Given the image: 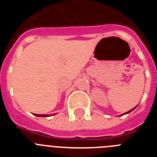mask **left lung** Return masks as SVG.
Instances as JSON below:
<instances>
[{"mask_svg":"<svg viewBox=\"0 0 157 157\" xmlns=\"http://www.w3.org/2000/svg\"><path fill=\"white\" fill-rule=\"evenodd\" d=\"M135 108H136V107H135ZM135 108H134V109H131V110H130V111H128V112H126L125 114H127V113H130V112H132V111H133V110H134V109H135ZM122 116H123V115H122Z\"/></svg>","mask_w":157,"mask_h":157,"instance_id":"left-lung-1","label":"left lung"}]
</instances>
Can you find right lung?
<instances>
[{
    "instance_id": "add662e5",
    "label": "right lung",
    "mask_w": 157,
    "mask_h": 157,
    "mask_svg": "<svg viewBox=\"0 0 157 157\" xmlns=\"http://www.w3.org/2000/svg\"><path fill=\"white\" fill-rule=\"evenodd\" d=\"M35 115V116H40V117H45V116H48V115H37V114H34Z\"/></svg>"
}]
</instances>
